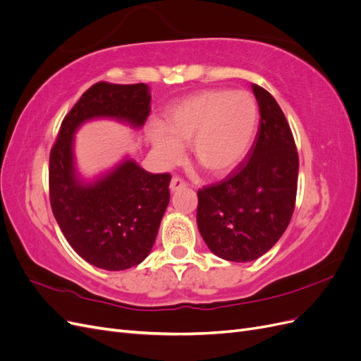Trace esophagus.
Listing matches in <instances>:
<instances>
[{"mask_svg":"<svg viewBox=\"0 0 361 361\" xmlns=\"http://www.w3.org/2000/svg\"><path fill=\"white\" fill-rule=\"evenodd\" d=\"M185 187H187V183H185V180L180 179V178H178V176H174V178L170 180V191H171V192L178 191V190H182V188H185Z\"/></svg>","mask_w":361,"mask_h":361,"instance_id":"obj_1","label":"esophagus"}]
</instances>
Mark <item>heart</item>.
<instances>
[{"label":"heart","instance_id":"1","mask_svg":"<svg viewBox=\"0 0 361 361\" xmlns=\"http://www.w3.org/2000/svg\"><path fill=\"white\" fill-rule=\"evenodd\" d=\"M259 125V106L245 90H207L192 94L167 113L166 126L154 125L149 141L164 166L183 157V143L214 176L231 173L244 161Z\"/></svg>","mask_w":361,"mask_h":361}]
</instances>
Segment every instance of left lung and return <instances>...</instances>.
<instances>
[{
    "label": "left lung",
    "instance_id": "obj_1",
    "mask_svg": "<svg viewBox=\"0 0 361 361\" xmlns=\"http://www.w3.org/2000/svg\"><path fill=\"white\" fill-rule=\"evenodd\" d=\"M260 111L255 143L221 182L199 190L197 226L207 248L231 262L264 256L285 233L297 197L298 154L277 101L251 84Z\"/></svg>",
    "mask_w": 361,
    "mask_h": 361
}]
</instances>
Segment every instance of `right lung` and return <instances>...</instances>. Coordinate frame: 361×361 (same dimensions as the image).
<instances>
[{
  "label": "right lung",
  "mask_w": 361,
  "mask_h": 361,
  "mask_svg": "<svg viewBox=\"0 0 361 361\" xmlns=\"http://www.w3.org/2000/svg\"><path fill=\"white\" fill-rule=\"evenodd\" d=\"M147 84L96 82L64 117L49 155V199L64 238L85 262L123 271L143 262L155 244L170 202V174H152L123 158L94 179L75 162V134L84 123L111 118L141 128L150 113Z\"/></svg>",
  "instance_id": "1"
}]
</instances>
